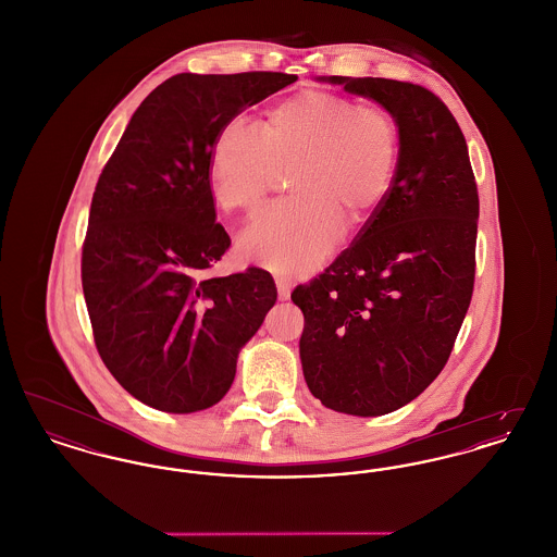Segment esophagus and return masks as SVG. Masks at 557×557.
Instances as JSON below:
<instances>
[{
  "label": "esophagus",
  "mask_w": 557,
  "mask_h": 557,
  "mask_svg": "<svg viewBox=\"0 0 557 557\" xmlns=\"http://www.w3.org/2000/svg\"><path fill=\"white\" fill-rule=\"evenodd\" d=\"M275 286H277V294H280V300H288V298H290V277H286V275H275Z\"/></svg>",
  "instance_id": "obj_1"
}]
</instances>
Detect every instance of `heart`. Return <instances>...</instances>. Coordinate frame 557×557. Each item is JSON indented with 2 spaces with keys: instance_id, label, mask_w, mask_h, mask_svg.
Segmentation results:
<instances>
[{
  "instance_id": "b5f03b06",
  "label": "heart",
  "mask_w": 557,
  "mask_h": 557,
  "mask_svg": "<svg viewBox=\"0 0 557 557\" xmlns=\"http://www.w3.org/2000/svg\"><path fill=\"white\" fill-rule=\"evenodd\" d=\"M395 119L323 89L298 91L267 112L263 132L230 121L209 159L212 196L227 212L252 214L286 173L290 200L261 212L239 255L275 273L318 265L341 223L355 227L380 207L397 166Z\"/></svg>"
}]
</instances>
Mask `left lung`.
<instances>
[{"instance_id": "8db88e82", "label": "left lung", "mask_w": 557, "mask_h": 557, "mask_svg": "<svg viewBox=\"0 0 557 557\" xmlns=\"http://www.w3.org/2000/svg\"><path fill=\"white\" fill-rule=\"evenodd\" d=\"M386 108L398 127L393 184L359 236L292 292L305 315L309 391L348 416H384L443 371L476 273L478 189L468 144L430 89L380 77H319Z\"/></svg>"}]
</instances>
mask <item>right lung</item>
Wrapping results in <instances>:
<instances>
[{
	"label": "right lung",
	"mask_w": 557,
	"mask_h": 557,
	"mask_svg": "<svg viewBox=\"0 0 557 557\" xmlns=\"http://www.w3.org/2000/svg\"><path fill=\"white\" fill-rule=\"evenodd\" d=\"M296 79L255 71L160 83L98 180L83 294L104 366L148 407L194 413L219 403L277 300L265 269L209 273L232 244L214 223L209 159L223 125Z\"/></svg>",
	"instance_id": "add662e5"
}]
</instances>
